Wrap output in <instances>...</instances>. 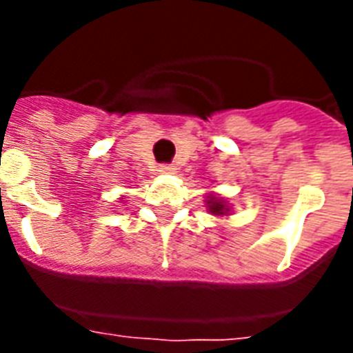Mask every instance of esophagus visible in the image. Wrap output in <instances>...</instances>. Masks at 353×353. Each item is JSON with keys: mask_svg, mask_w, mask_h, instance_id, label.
I'll return each mask as SVG.
<instances>
[{"mask_svg": "<svg viewBox=\"0 0 353 353\" xmlns=\"http://www.w3.org/2000/svg\"><path fill=\"white\" fill-rule=\"evenodd\" d=\"M161 174H174L176 172V166L174 165H159Z\"/></svg>", "mask_w": 353, "mask_h": 353, "instance_id": "esophagus-1", "label": "esophagus"}]
</instances>
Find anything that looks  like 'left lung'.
Here are the masks:
<instances>
[{"mask_svg": "<svg viewBox=\"0 0 353 353\" xmlns=\"http://www.w3.org/2000/svg\"><path fill=\"white\" fill-rule=\"evenodd\" d=\"M209 203H210L209 209H210V212H212V214H223V212H227L225 205L221 203L220 199H210Z\"/></svg>", "mask_w": 353, "mask_h": 353, "instance_id": "8db88e82", "label": "left lung"}]
</instances>
